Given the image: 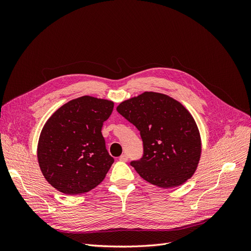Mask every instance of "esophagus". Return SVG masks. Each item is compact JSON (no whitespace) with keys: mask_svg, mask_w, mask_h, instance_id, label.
Masks as SVG:
<instances>
[{"mask_svg":"<svg viewBox=\"0 0 251 251\" xmlns=\"http://www.w3.org/2000/svg\"><path fill=\"white\" fill-rule=\"evenodd\" d=\"M127 159H128V157H127L126 154H124V155H121V156L119 157V160L123 161V162H126Z\"/></svg>","mask_w":251,"mask_h":251,"instance_id":"34e87169","label":"esophagus"}]
</instances>
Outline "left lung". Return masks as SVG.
Masks as SVG:
<instances>
[{"label": "left lung", "instance_id": "left-lung-1", "mask_svg": "<svg viewBox=\"0 0 251 251\" xmlns=\"http://www.w3.org/2000/svg\"><path fill=\"white\" fill-rule=\"evenodd\" d=\"M117 112L140 132L143 155L131 165L140 177L162 188L183 184L196 172L201 139L193 116L174 98L144 92L125 100Z\"/></svg>", "mask_w": 251, "mask_h": 251}]
</instances>
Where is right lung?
<instances>
[{
	"label": "right lung",
	"mask_w": 251,
	"mask_h": 251,
	"mask_svg": "<svg viewBox=\"0 0 251 251\" xmlns=\"http://www.w3.org/2000/svg\"><path fill=\"white\" fill-rule=\"evenodd\" d=\"M114 102L81 96L65 103L45 124L37 160L49 183L60 193L79 195L96 187L114 162L101 127Z\"/></svg>",
	"instance_id": "1"
}]
</instances>
